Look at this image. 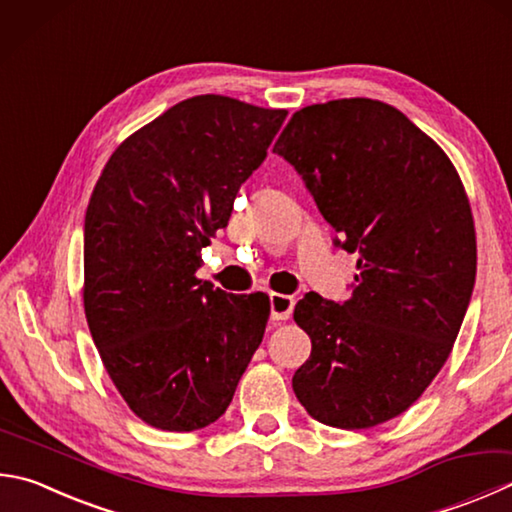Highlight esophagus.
Listing matches in <instances>:
<instances>
[{"mask_svg":"<svg viewBox=\"0 0 512 512\" xmlns=\"http://www.w3.org/2000/svg\"><path fill=\"white\" fill-rule=\"evenodd\" d=\"M293 306H295L293 297L282 295V293H271V318L273 320L280 322V320L291 318Z\"/></svg>","mask_w":512,"mask_h":512,"instance_id":"obj_1","label":"esophagus"}]
</instances>
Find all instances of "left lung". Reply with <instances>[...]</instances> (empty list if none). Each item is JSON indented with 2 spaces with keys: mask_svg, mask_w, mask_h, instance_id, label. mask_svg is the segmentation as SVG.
<instances>
[{
  "mask_svg": "<svg viewBox=\"0 0 512 512\" xmlns=\"http://www.w3.org/2000/svg\"><path fill=\"white\" fill-rule=\"evenodd\" d=\"M358 253L347 302L306 293L311 338L293 392L315 421L365 430L403 414L448 360L477 275L470 203L448 156L392 105L331 100L295 111L273 147Z\"/></svg>",
  "mask_w": 512,
  "mask_h": 512,
  "instance_id": "1",
  "label": "left lung"
}]
</instances>
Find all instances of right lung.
Returning a JSON list of instances; mask_svg holds the SVG:
<instances>
[{
  "instance_id": "obj_1",
  "label": "right lung",
  "mask_w": 512,
  "mask_h": 512,
  "mask_svg": "<svg viewBox=\"0 0 512 512\" xmlns=\"http://www.w3.org/2000/svg\"><path fill=\"white\" fill-rule=\"evenodd\" d=\"M286 114L215 94L183 100L111 154L91 194L85 315L109 378L147 425L215 423L264 338V293L232 295L194 273Z\"/></svg>"
}]
</instances>
